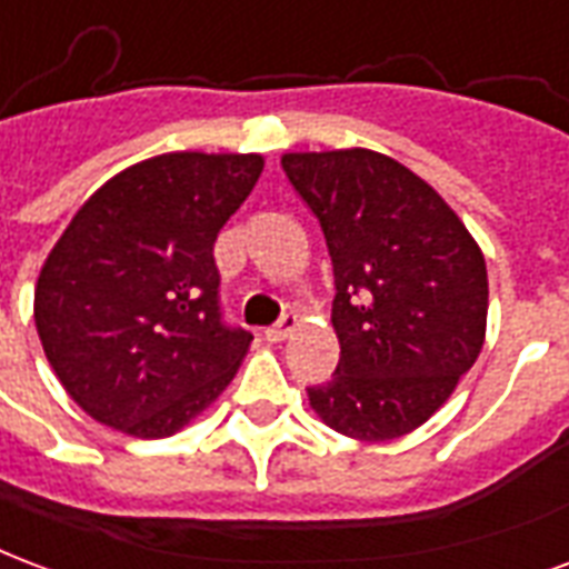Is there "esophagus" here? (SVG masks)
I'll return each instance as SVG.
<instances>
[{"label":"esophagus","instance_id":"obj_1","mask_svg":"<svg viewBox=\"0 0 569 569\" xmlns=\"http://www.w3.org/2000/svg\"><path fill=\"white\" fill-rule=\"evenodd\" d=\"M298 326V317H292V313H283L280 317V322H273V326L264 328V340H271V343H280V340H286L292 331H296Z\"/></svg>","mask_w":569,"mask_h":569}]
</instances>
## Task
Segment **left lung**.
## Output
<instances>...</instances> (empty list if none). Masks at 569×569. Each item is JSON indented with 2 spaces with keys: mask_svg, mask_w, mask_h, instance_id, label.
Instances as JSON below:
<instances>
[{
  "mask_svg": "<svg viewBox=\"0 0 569 569\" xmlns=\"http://www.w3.org/2000/svg\"><path fill=\"white\" fill-rule=\"evenodd\" d=\"M280 162L319 220L335 271L340 361L307 389L310 407L356 440L410 435L482 349L486 259L456 210L389 156L356 147Z\"/></svg>",
  "mask_w": 569,
  "mask_h": 569,
  "instance_id": "8db88e82",
  "label": "left lung"
}]
</instances>
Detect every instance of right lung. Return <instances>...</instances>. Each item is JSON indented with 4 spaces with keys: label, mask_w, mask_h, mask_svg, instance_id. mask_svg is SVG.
Segmentation results:
<instances>
[{
    "label": "right lung",
    "mask_w": 569,
    "mask_h": 569,
    "mask_svg": "<svg viewBox=\"0 0 569 569\" xmlns=\"http://www.w3.org/2000/svg\"><path fill=\"white\" fill-rule=\"evenodd\" d=\"M256 153H166L92 192L50 250L36 328L96 422L168 437L220 398L252 335L220 307L213 241L262 174Z\"/></svg>",
    "instance_id": "1"
}]
</instances>
